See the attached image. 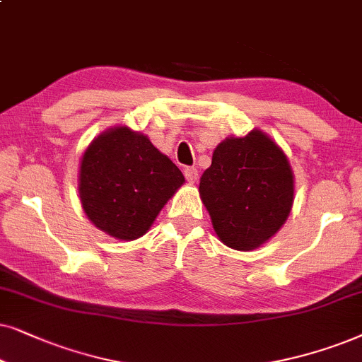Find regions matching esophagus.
Wrapping results in <instances>:
<instances>
[{"label":"esophagus","instance_id":"esophagus-1","mask_svg":"<svg viewBox=\"0 0 362 362\" xmlns=\"http://www.w3.org/2000/svg\"><path fill=\"white\" fill-rule=\"evenodd\" d=\"M184 175L190 184H194V182H197V178H199V170L195 167H187L184 170Z\"/></svg>","mask_w":362,"mask_h":362}]
</instances>
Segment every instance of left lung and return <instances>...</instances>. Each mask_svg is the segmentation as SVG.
<instances>
[{
  "label": "left lung",
  "mask_w": 362,
  "mask_h": 362,
  "mask_svg": "<svg viewBox=\"0 0 362 362\" xmlns=\"http://www.w3.org/2000/svg\"><path fill=\"white\" fill-rule=\"evenodd\" d=\"M293 172L281 148L252 131L215 148L200 177V197L226 247L258 248L285 223L293 205Z\"/></svg>",
  "instance_id": "left-lung-1"
}]
</instances>
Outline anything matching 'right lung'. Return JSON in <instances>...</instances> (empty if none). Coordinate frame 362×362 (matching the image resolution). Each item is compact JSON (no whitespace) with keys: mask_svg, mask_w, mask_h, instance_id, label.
Returning a JSON list of instances; mask_svg holds the SVG:
<instances>
[{"mask_svg":"<svg viewBox=\"0 0 362 362\" xmlns=\"http://www.w3.org/2000/svg\"><path fill=\"white\" fill-rule=\"evenodd\" d=\"M185 182L182 172L142 134L104 132L81 160L79 197L89 220L119 240L142 237Z\"/></svg>","mask_w":362,"mask_h":362,"instance_id":"obj_1","label":"right lung"}]
</instances>
